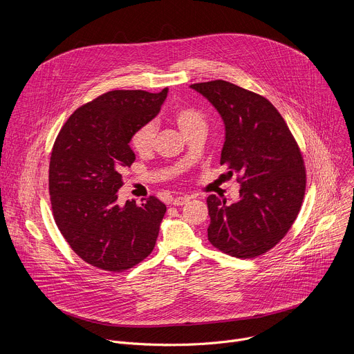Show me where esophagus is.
Masks as SVG:
<instances>
[{
  "label": "esophagus",
  "mask_w": 354,
  "mask_h": 354,
  "mask_svg": "<svg viewBox=\"0 0 354 354\" xmlns=\"http://www.w3.org/2000/svg\"><path fill=\"white\" fill-rule=\"evenodd\" d=\"M190 200V197L189 196H179V197H175L174 198V206H183V205H186L187 201Z\"/></svg>",
  "instance_id": "obj_1"
}]
</instances>
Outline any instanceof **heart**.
I'll use <instances>...</instances> for the list:
<instances>
[{
  "label": "heart",
  "instance_id": "1",
  "mask_svg": "<svg viewBox=\"0 0 354 354\" xmlns=\"http://www.w3.org/2000/svg\"><path fill=\"white\" fill-rule=\"evenodd\" d=\"M174 120L180 129L183 134L190 131L193 127L198 124H205V116L198 109L193 106H180L174 112ZM156 124L154 123H145L140 126L134 133L131 134L130 144L137 154L144 156L148 154L154 145L156 138Z\"/></svg>",
  "mask_w": 354,
  "mask_h": 354
}]
</instances>
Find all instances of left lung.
<instances>
[{"instance_id": "obj_1", "label": "left lung", "mask_w": 354, "mask_h": 354, "mask_svg": "<svg viewBox=\"0 0 354 354\" xmlns=\"http://www.w3.org/2000/svg\"><path fill=\"white\" fill-rule=\"evenodd\" d=\"M220 113L225 126L221 165L238 176L239 197H207V236L224 254L249 259L277 245L291 228L306 193L301 151L266 97L216 80L190 85Z\"/></svg>"}]
</instances>
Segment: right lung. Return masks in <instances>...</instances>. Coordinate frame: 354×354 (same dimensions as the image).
Instances as JSON below:
<instances>
[{"label": "right lung", "instance_id": "obj_1", "mask_svg": "<svg viewBox=\"0 0 354 354\" xmlns=\"http://www.w3.org/2000/svg\"><path fill=\"white\" fill-rule=\"evenodd\" d=\"M168 95L111 91L78 108L62 127L50 157L55 221L75 254L108 272L127 270L153 252L167 206L156 196L118 203L122 172L136 156L134 130L153 120Z\"/></svg>", "mask_w": 354, "mask_h": 354}]
</instances>
